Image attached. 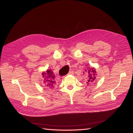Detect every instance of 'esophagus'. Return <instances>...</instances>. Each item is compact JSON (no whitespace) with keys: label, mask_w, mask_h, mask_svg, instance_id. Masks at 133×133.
Masks as SVG:
<instances>
[{"label":"esophagus","mask_w":133,"mask_h":133,"mask_svg":"<svg viewBox=\"0 0 133 133\" xmlns=\"http://www.w3.org/2000/svg\"><path fill=\"white\" fill-rule=\"evenodd\" d=\"M73 73H74V71H73L72 70H71V71H69V72L68 73V74H69V75H70V74H72Z\"/></svg>","instance_id":"1"}]
</instances>
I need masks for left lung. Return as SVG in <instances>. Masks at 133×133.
Returning a JSON list of instances; mask_svg holds the SVG:
<instances>
[{"label": "left lung", "instance_id": "left-lung-1", "mask_svg": "<svg viewBox=\"0 0 133 133\" xmlns=\"http://www.w3.org/2000/svg\"><path fill=\"white\" fill-rule=\"evenodd\" d=\"M85 71L87 77V81L86 83L88 84L94 83L95 80L96 76L97 75L95 69L94 67H90L89 66L85 70Z\"/></svg>", "mask_w": 133, "mask_h": 133}]
</instances>
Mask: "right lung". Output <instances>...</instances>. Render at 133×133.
I'll return each mask as SVG.
<instances>
[{
    "label": "right lung",
    "mask_w": 133,
    "mask_h": 133,
    "mask_svg": "<svg viewBox=\"0 0 133 133\" xmlns=\"http://www.w3.org/2000/svg\"><path fill=\"white\" fill-rule=\"evenodd\" d=\"M42 77L43 78V83L45 87L47 89H52L55 86V75L53 72L50 70H47L46 71H44L42 73Z\"/></svg>",
    "instance_id": "obj_1"
}]
</instances>
